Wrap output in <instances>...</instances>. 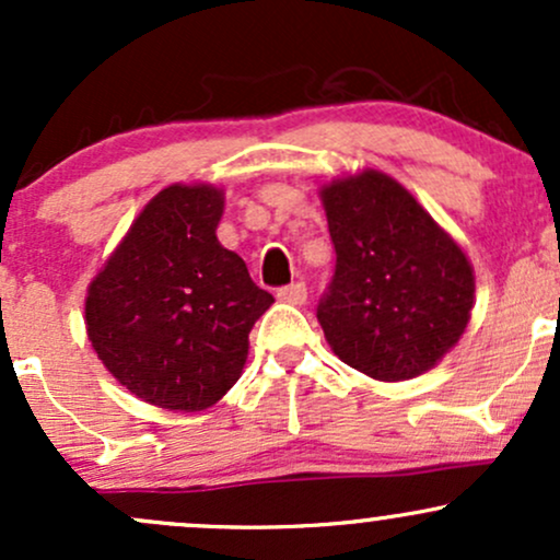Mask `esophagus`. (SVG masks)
Listing matches in <instances>:
<instances>
[{"instance_id": "obj_1", "label": "esophagus", "mask_w": 560, "mask_h": 560, "mask_svg": "<svg viewBox=\"0 0 560 560\" xmlns=\"http://www.w3.org/2000/svg\"><path fill=\"white\" fill-rule=\"evenodd\" d=\"M276 298H279L281 302H289V305H305L307 289H305V284H302V281H298V284L281 287L279 292H276Z\"/></svg>"}]
</instances>
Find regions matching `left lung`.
Segmentation results:
<instances>
[{"instance_id": "1", "label": "left lung", "mask_w": 560, "mask_h": 560, "mask_svg": "<svg viewBox=\"0 0 560 560\" xmlns=\"http://www.w3.org/2000/svg\"><path fill=\"white\" fill-rule=\"evenodd\" d=\"M337 268L318 324L339 361L378 382L427 374L464 337L474 268L400 182L365 168L320 186Z\"/></svg>"}]
</instances>
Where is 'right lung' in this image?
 Returning <instances> with one entry per match:
<instances>
[{
	"label": "right lung",
	"mask_w": 560,
	"mask_h": 560,
	"mask_svg": "<svg viewBox=\"0 0 560 560\" xmlns=\"http://www.w3.org/2000/svg\"><path fill=\"white\" fill-rule=\"evenodd\" d=\"M223 189L171 184L126 231L86 289L96 358L139 400L195 413L247 363L249 331L273 298L218 242Z\"/></svg>",
	"instance_id": "right-lung-1"
}]
</instances>
